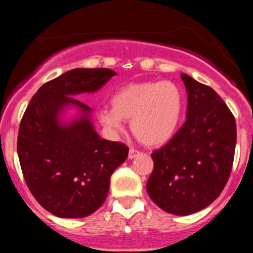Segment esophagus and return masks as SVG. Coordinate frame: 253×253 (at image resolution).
<instances>
[{
	"instance_id": "34e87169",
	"label": "esophagus",
	"mask_w": 253,
	"mask_h": 253,
	"mask_svg": "<svg viewBox=\"0 0 253 253\" xmlns=\"http://www.w3.org/2000/svg\"><path fill=\"white\" fill-rule=\"evenodd\" d=\"M139 154H141V152H138V150L131 148V149H129V152H128V159H134V158L138 157Z\"/></svg>"
}]
</instances>
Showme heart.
Instances as JSON below:
<instances>
[{"instance_id":"1","label":"heart","mask_w":253,"mask_h":253,"mask_svg":"<svg viewBox=\"0 0 253 253\" xmlns=\"http://www.w3.org/2000/svg\"><path fill=\"white\" fill-rule=\"evenodd\" d=\"M111 106L99 112V120L115 133L124 131V120L131 121L132 133L147 147L171 141L183 115L185 96L170 81H147L121 86L111 98Z\"/></svg>"}]
</instances>
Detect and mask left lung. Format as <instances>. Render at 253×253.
I'll return each mask as SVG.
<instances>
[{"instance_id":"obj_1","label":"left lung","mask_w":253,"mask_h":253,"mask_svg":"<svg viewBox=\"0 0 253 253\" xmlns=\"http://www.w3.org/2000/svg\"><path fill=\"white\" fill-rule=\"evenodd\" d=\"M187 90L185 124L171 141L152 154L154 169L147 192L163 211L190 215L213 203L233 168L236 122L223 99L181 73Z\"/></svg>"}]
</instances>
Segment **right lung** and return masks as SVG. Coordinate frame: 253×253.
I'll return each instance as SVG.
<instances>
[{"instance_id": "1", "label": "right lung", "mask_w": 253, "mask_h": 253, "mask_svg": "<svg viewBox=\"0 0 253 253\" xmlns=\"http://www.w3.org/2000/svg\"><path fill=\"white\" fill-rule=\"evenodd\" d=\"M116 75L109 68H75L39 88L23 115L17 150L23 176L42 208L60 218H84L105 202L112 172L128 147L94 129L91 109L73 96L95 93ZM70 107L78 110L65 122Z\"/></svg>"}]
</instances>
